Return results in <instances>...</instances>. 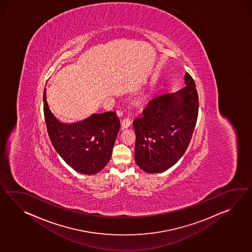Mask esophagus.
Wrapping results in <instances>:
<instances>
[{
  "label": "esophagus",
  "instance_id": "34e87169",
  "mask_svg": "<svg viewBox=\"0 0 252 252\" xmlns=\"http://www.w3.org/2000/svg\"><path fill=\"white\" fill-rule=\"evenodd\" d=\"M131 123H132L131 118H129V117H126V118H124L123 120H122V126H123V128L128 127L129 126L131 125Z\"/></svg>",
  "mask_w": 252,
  "mask_h": 252
}]
</instances>
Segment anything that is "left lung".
I'll list each match as a JSON object with an SVG mask.
<instances>
[{
	"label": "left lung",
	"instance_id": "obj_1",
	"mask_svg": "<svg viewBox=\"0 0 252 252\" xmlns=\"http://www.w3.org/2000/svg\"><path fill=\"white\" fill-rule=\"evenodd\" d=\"M185 85L175 94H157L133 121L134 159L146 173H162L184 156L195 128L199 97L195 83L185 73Z\"/></svg>",
	"mask_w": 252,
	"mask_h": 252
}]
</instances>
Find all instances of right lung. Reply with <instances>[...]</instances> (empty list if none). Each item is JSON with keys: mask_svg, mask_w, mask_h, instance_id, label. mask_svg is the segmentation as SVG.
<instances>
[{"mask_svg": "<svg viewBox=\"0 0 252 252\" xmlns=\"http://www.w3.org/2000/svg\"><path fill=\"white\" fill-rule=\"evenodd\" d=\"M43 111L51 144L70 167L80 174H95L106 166L120 128L116 112L95 114L72 125L60 123L48 106L45 90Z\"/></svg>", "mask_w": 252, "mask_h": 252, "instance_id": "add662e5", "label": "right lung"}]
</instances>
